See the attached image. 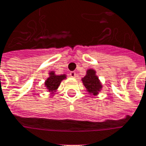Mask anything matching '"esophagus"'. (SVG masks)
Listing matches in <instances>:
<instances>
[{
	"label": "esophagus",
	"instance_id": "34e87169",
	"mask_svg": "<svg viewBox=\"0 0 146 146\" xmlns=\"http://www.w3.org/2000/svg\"><path fill=\"white\" fill-rule=\"evenodd\" d=\"M70 77H72V78H76L77 75H76V73L75 72V71H71V72L70 73Z\"/></svg>",
	"mask_w": 146,
	"mask_h": 146
}]
</instances>
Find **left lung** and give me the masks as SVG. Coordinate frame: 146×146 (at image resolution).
Wrapping results in <instances>:
<instances>
[{
	"instance_id": "1",
	"label": "left lung",
	"mask_w": 146,
	"mask_h": 146,
	"mask_svg": "<svg viewBox=\"0 0 146 146\" xmlns=\"http://www.w3.org/2000/svg\"><path fill=\"white\" fill-rule=\"evenodd\" d=\"M81 80L86 88V92L92 97L98 96L102 89V84L97 75V71L93 68L86 70V75L82 78Z\"/></svg>"
}]
</instances>
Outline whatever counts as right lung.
Wrapping results in <instances>:
<instances>
[{
	"instance_id": "obj_1",
	"label": "right lung",
	"mask_w": 146,
	"mask_h": 146,
	"mask_svg": "<svg viewBox=\"0 0 146 146\" xmlns=\"http://www.w3.org/2000/svg\"><path fill=\"white\" fill-rule=\"evenodd\" d=\"M66 79V75H56L54 70L48 72V77L44 81V88L49 94H53L58 91V88L60 86L62 80Z\"/></svg>"
}]
</instances>
